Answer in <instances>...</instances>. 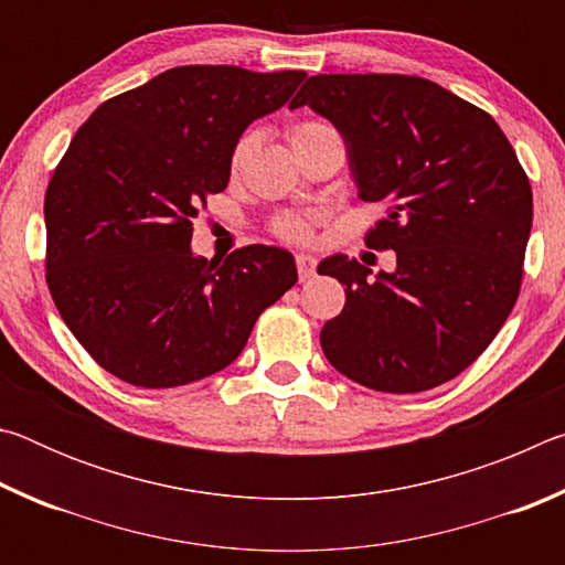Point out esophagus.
Returning <instances> with one entry per match:
<instances>
[{
  "label": "esophagus",
  "mask_w": 565,
  "mask_h": 565,
  "mask_svg": "<svg viewBox=\"0 0 565 565\" xmlns=\"http://www.w3.org/2000/svg\"><path fill=\"white\" fill-rule=\"evenodd\" d=\"M296 269H299V279H301V281L311 279L313 269H317V259H313L311 254L299 252V254H296Z\"/></svg>",
  "instance_id": "obj_1"
}]
</instances>
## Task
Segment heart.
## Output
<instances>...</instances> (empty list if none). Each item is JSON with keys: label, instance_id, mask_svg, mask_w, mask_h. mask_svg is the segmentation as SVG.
<instances>
[{"label": "heart", "instance_id": "obj_1", "mask_svg": "<svg viewBox=\"0 0 565 565\" xmlns=\"http://www.w3.org/2000/svg\"><path fill=\"white\" fill-rule=\"evenodd\" d=\"M319 131H329L327 124H319V121H306V124H299L291 131V139H301V137H309V134H319ZM252 134H244L242 139L236 141V147L232 151V169L236 171L238 167L244 164L248 151H252ZM276 228H279V234L289 236V238H306L309 236V222H306L303 216H284L279 224H276Z\"/></svg>", "mask_w": 565, "mask_h": 565}]
</instances>
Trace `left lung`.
Returning <instances> with one entry per match:
<instances>
[{"instance_id":"1","label":"left lung","mask_w":565,"mask_h":565,"mask_svg":"<svg viewBox=\"0 0 565 565\" xmlns=\"http://www.w3.org/2000/svg\"><path fill=\"white\" fill-rule=\"evenodd\" d=\"M329 119L347 145L363 202L388 216L366 234L394 248L379 271L347 254L319 264L347 286L323 323L333 369L386 394H416L461 374L519 299L533 194L499 124L436 82L404 74H319L289 109Z\"/></svg>"}]
</instances>
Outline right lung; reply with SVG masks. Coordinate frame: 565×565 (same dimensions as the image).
I'll list each match as a JSON object with an SVG mask.
<instances>
[{"instance_id":"right-lung-1","label":"right lung","mask_w":565,"mask_h":565,"mask_svg":"<svg viewBox=\"0 0 565 565\" xmlns=\"http://www.w3.org/2000/svg\"><path fill=\"white\" fill-rule=\"evenodd\" d=\"M303 72L174 66L104 102L44 196L46 284L89 356L127 384L171 388L226 369L259 313L299 279L294 254L191 248L206 194L232 177L246 127L281 109Z\"/></svg>"}]
</instances>
